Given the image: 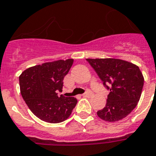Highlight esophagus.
Listing matches in <instances>:
<instances>
[{"label": "esophagus", "mask_w": 156, "mask_h": 156, "mask_svg": "<svg viewBox=\"0 0 156 156\" xmlns=\"http://www.w3.org/2000/svg\"><path fill=\"white\" fill-rule=\"evenodd\" d=\"M92 95H93V93L91 92L90 90H88L87 92L83 94V97H90V96H92Z\"/></svg>", "instance_id": "esophagus-1"}]
</instances>
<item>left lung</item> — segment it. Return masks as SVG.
<instances>
[{"label":"left lung","mask_w":156,"mask_h":156,"mask_svg":"<svg viewBox=\"0 0 156 156\" xmlns=\"http://www.w3.org/2000/svg\"><path fill=\"white\" fill-rule=\"evenodd\" d=\"M104 86L110 90L106 105L97 112L105 121H118L127 116L140 100L144 78L138 66L115 58L87 59Z\"/></svg>","instance_id":"left-lung-1"}]
</instances>
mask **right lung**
Wrapping results in <instances>:
<instances>
[{"instance_id":"right-lung-1","label":"right lung","mask_w":156,"mask_h":156,"mask_svg":"<svg viewBox=\"0 0 156 156\" xmlns=\"http://www.w3.org/2000/svg\"><path fill=\"white\" fill-rule=\"evenodd\" d=\"M73 59L58 60L27 69L19 76L23 100L35 116L48 123H60L71 115L78 100L58 95Z\"/></svg>"}]
</instances>
